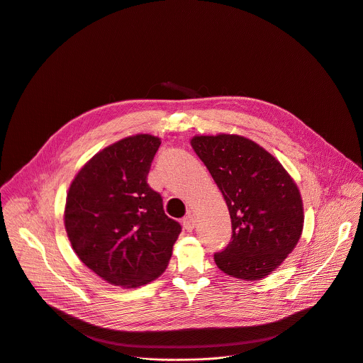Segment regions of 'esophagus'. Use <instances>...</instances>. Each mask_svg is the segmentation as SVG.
I'll use <instances>...</instances> for the list:
<instances>
[{"instance_id":"esophagus-1","label":"esophagus","mask_w":363,"mask_h":363,"mask_svg":"<svg viewBox=\"0 0 363 363\" xmlns=\"http://www.w3.org/2000/svg\"><path fill=\"white\" fill-rule=\"evenodd\" d=\"M182 224H184V228H185L186 231H192L194 227H195V218H194V216L188 214L186 217H184Z\"/></svg>"}]
</instances>
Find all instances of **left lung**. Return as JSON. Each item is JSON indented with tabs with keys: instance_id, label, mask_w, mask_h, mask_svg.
Here are the masks:
<instances>
[{
	"instance_id": "8db88e82",
	"label": "left lung",
	"mask_w": 363,
	"mask_h": 363,
	"mask_svg": "<svg viewBox=\"0 0 363 363\" xmlns=\"http://www.w3.org/2000/svg\"><path fill=\"white\" fill-rule=\"evenodd\" d=\"M191 146L231 217V241L214 254L218 269L247 281L264 279L300 240L304 217L297 185L272 153L244 136H194Z\"/></svg>"
}]
</instances>
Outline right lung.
I'll list each match as a JSON object with an SVG mask.
<instances>
[{
    "instance_id": "add662e5",
    "label": "right lung",
    "mask_w": 363,
    "mask_h": 363,
    "mask_svg": "<svg viewBox=\"0 0 363 363\" xmlns=\"http://www.w3.org/2000/svg\"><path fill=\"white\" fill-rule=\"evenodd\" d=\"M161 139L140 133L99 153L74 177L65 227L77 257L111 284L139 287L167 269L181 225L147 185Z\"/></svg>"
}]
</instances>
